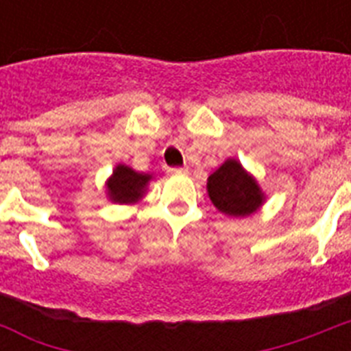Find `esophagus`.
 I'll return each mask as SVG.
<instances>
[{
    "instance_id": "esophagus-1",
    "label": "esophagus",
    "mask_w": 351,
    "mask_h": 351,
    "mask_svg": "<svg viewBox=\"0 0 351 351\" xmlns=\"http://www.w3.org/2000/svg\"><path fill=\"white\" fill-rule=\"evenodd\" d=\"M169 173H173V175H186L187 167H173V169H169Z\"/></svg>"
}]
</instances>
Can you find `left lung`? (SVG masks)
I'll return each mask as SVG.
<instances>
[{"instance_id":"1","label":"left lung","mask_w":351,"mask_h":351,"mask_svg":"<svg viewBox=\"0 0 351 351\" xmlns=\"http://www.w3.org/2000/svg\"><path fill=\"white\" fill-rule=\"evenodd\" d=\"M208 197L220 213L244 219L266 202L261 184L237 158H228L208 178Z\"/></svg>"}]
</instances>
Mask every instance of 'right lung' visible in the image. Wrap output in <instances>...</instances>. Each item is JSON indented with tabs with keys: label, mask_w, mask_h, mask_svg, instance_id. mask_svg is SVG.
<instances>
[{
	"label": "right lung",
	"mask_w": 351,
	"mask_h": 351,
	"mask_svg": "<svg viewBox=\"0 0 351 351\" xmlns=\"http://www.w3.org/2000/svg\"><path fill=\"white\" fill-rule=\"evenodd\" d=\"M151 180H153V175L149 173H138L129 165L117 164V167L112 169V175L106 182L107 198L121 206L140 202L147 195Z\"/></svg>",
	"instance_id": "1"
}]
</instances>
